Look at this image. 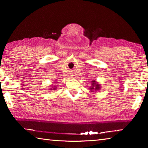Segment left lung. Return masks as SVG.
<instances>
[{"label":"left lung","instance_id":"1","mask_svg":"<svg viewBox=\"0 0 148 148\" xmlns=\"http://www.w3.org/2000/svg\"><path fill=\"white\" fill-rule=\"evenodd\" d=\"M91 85L92 86L90 87L89 89L91 91L93 92L94 91H98L100 89H101V85H100L98 82L95 81V80H93V81L91 82Z\"/></svg>","mask_w":148,"mask_h":148}]
</instances>
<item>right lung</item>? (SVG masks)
<instances>
[{"label":"right lung","instance_id":"right-lung-1","mask_svg":"<svg viewBox=\"0 0 148 148\" xmlns=\"http://www.w3.org/2000/svg\"><path fill=\"white\" fill-rule=\"evenodd\" d=\"M53 89H56V87H53Z\"/></svg>","mask_w":148,"mask_h":148}]
</instances>
